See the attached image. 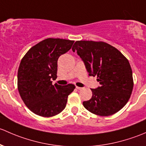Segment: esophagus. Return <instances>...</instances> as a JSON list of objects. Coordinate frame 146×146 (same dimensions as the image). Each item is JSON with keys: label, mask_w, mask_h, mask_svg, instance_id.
Instances as JSON below:
<instances>
[{"label": "esophagus", "mask_w": 146, "mask_h": 146, "mask_svg": "<svg viewBox=\"0 0 146 146\" xmlns=\"http://www.w3.org/2000/svg\"><path fill=\"white\" fill-rule=\"evenodd\" d=\"M76 89H78V90H82V87H79V86H76Z\"/></svg>", "instance_id": "1"}]
</instances>
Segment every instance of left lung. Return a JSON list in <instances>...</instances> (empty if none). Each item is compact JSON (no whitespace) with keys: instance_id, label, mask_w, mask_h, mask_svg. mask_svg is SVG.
Instances as JSON below:
<instances>
[{"instance_id":"8db88e82","label":"left lung","mask_w":146,"mask_h":146,"mask_svg":"<svg viewBox=\"0 0 146 146\" xmlns=\"http://www.w3.org/2000/svg\"><path fill=\"white\" fill-rule=\"evenodd\" d=\"M72 50L77 51L88 75L97 76L100 85L91 88L93 96L83 102L84 108L102 117L117 113L127 104L133 91L132 70L127 58L103 41L77 40Z\"/></svg>"}]
</instances>
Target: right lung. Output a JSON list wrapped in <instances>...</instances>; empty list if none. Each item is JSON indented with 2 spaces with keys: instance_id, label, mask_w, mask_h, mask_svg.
<instances>
[{
  "instance_id": "add662e5",
  "label": "right lung",
  "mask_w": 146,
  "mask_h": 146,
  "mask_svg": "<svg viewBox=\"0 0 146 146\" xmlns=\"http://www.w3.org/2000/svg\"><path fill=\"white\" fill-rule=\"evenodd\" d=\"M74 40L48 38L32 46L21 60L17 88L21 98L34 114L50 117L65 108L74 84H52L57 78L58 60L71 49Z\"/></svg>"
}]
</instances>
